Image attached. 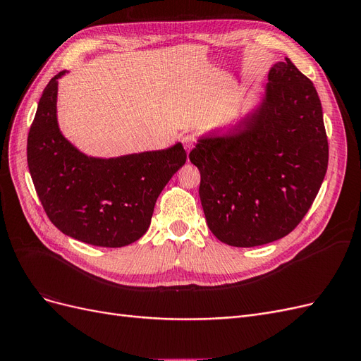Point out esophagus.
<instances>
[{"label":"esophagus","instance_id":"esophagus-1","mask_svg":"<svg viewBox=\"0 0 361 361\" xmlns=\"http://www.w3.org/2000/svg\"><path fill=\"white\" fill-rule=\"evenodd\" d=\"M195 141H197V137H195L194 134H187V135L182 137V145H183L185 149H187V152L194 147Z\"/></svg>","mask_w":361,"mask_h":361}]
</instances>
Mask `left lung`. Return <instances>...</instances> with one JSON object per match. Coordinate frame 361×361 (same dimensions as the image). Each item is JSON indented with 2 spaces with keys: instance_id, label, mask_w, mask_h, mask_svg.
I'll list each match as a JSON object with an SVG mask.
<instances>
[{
  "instance_id": "1",
  "label": "left lung",
  "mask_w": 361,
  "mask_h": 361,
  "mask_svg": "<svg viewBox=\"0 0 361 361\" xmlns=\"http://www.w3.org/2000/svg\"><path fill=\"white\" fill-rule=\"evenodd\" d=\"M260 110L233 133L202 138L190 161L200 170L207 226L233 247L289 235L318 194L329 140L313 82L286 59L268 73Z\"/></svg>"
}]
</instances>
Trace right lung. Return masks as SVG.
<instances>
[{"label":"right lung","instance_id":"add662e5","mask_svg":"<svg viewBox=\"0 0 361 361\" xmlns=\"http://www.w3.org/2000/svg\"><path fill=\"white\" fill-rule=\"evenodd\" d=\"M39 101L27 161L39 200L64 235L97 247H125L149 228L158 195L187 161L180 143L166 150L111 159L76 150L57 125V80Z\"/></svg>","mask_w":361,"mask_h":361}]
</instances>
